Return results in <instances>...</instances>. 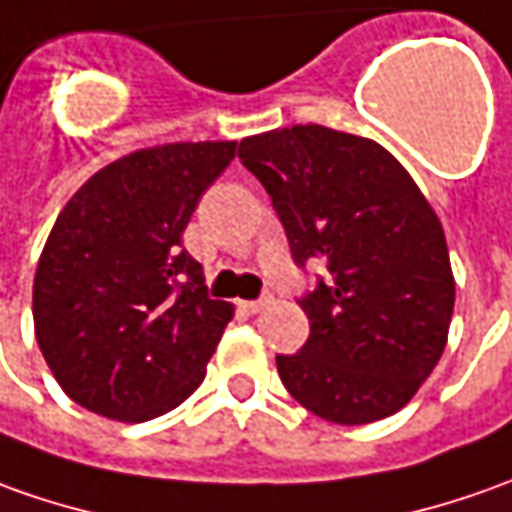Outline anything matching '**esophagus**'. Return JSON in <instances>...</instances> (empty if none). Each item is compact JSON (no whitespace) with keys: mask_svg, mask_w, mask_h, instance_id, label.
<instances>
[{"mask_svg":"<svg viewBox=\"0 0 512 512\" xmlns=\"http://www.w3.org/2000/svg\"><path fill=\"white\" fill-rule=\"evenodd\" d=\"M271 305V294H263L260 300H246L241 302V308L246 314H257V311H263V308H269Z\"/></svg>","mask_w":512,"mask_h":512,"instance_id":"esophagus-1","label":"esophagus"}]
</instances>
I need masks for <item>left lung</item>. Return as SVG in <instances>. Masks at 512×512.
<instances>
[{
	"mask_svg": "<svg viewBox=\"0 0 512 512\" xmlns=\"http://www.w3.org/2000/svg\"><path fill=\"white\" fill-rule=\"evenodd\" d=\"M238 156L266 187L294 263L330 271L300 297L308 342L277 356L285 389L342 426L395 415L437 367L454 311L429 201L387 148L325 125L246 137Z\"/></svg>",
	"mask_w": 512,
	"mask_h": 512,
	"instance_id": "1",
	"label": "left lung"
}]
</instances>
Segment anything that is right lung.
<instances>
[{
	"instance_id": "right-lung-1",
	"label": "right lung",
	"mask_w": 512,
	"mask_h": 512,
	"mask_svg": "<svg viewBox=\"0 0 512 512\" xmlns=\"http://www.w3.org/2000/svg\"><path fill=\"white\" fill-rule=\"evenodd\" d=\"M238 142H173L97 170L58 215L33 283L44 361L95 415L142 423L204 381L232 319L182 246Z\"/></svg>"
}]
</instances>
